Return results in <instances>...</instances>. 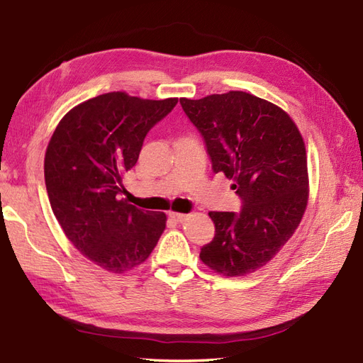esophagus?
<instances>
[{"instance_id":"1","label":"esophagus","mask_w":363,"mask_h":363,"mask_svg":"<svg viewBox=\"0 0 363 363\" xmlns=\"http://www.w3.org/2000/svg\"><path fill=\"white\" fill-rule=\"evenodd\" d=\"M169 217L172 218V220H175V222H179V223H182V222H184V220H188V214H180V212H169Z\"/></svg>"}]
</instances>
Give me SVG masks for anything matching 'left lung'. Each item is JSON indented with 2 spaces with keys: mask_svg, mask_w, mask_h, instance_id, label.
Segmentation results:
<instances>
[{
  "mask_svg": "<svg viewBox=\"0 0 363 363\" xmlns=\"http://www.w3.org/2000/svg\"><path fill=\"white\" fill-rule=\"evenodd\" d=\"M180 104L205 140L212 169L233 180L242 200L238 212H209L216 235L200 259L223 276H246L280 251L303 217V138L284 109L242 91L180 99Z\"/></svg>",
  "mask_w": 363,
  "mask_h": 363,
  "instance_id": "obj_1",
  "label": "left lung"
}]
</instances>
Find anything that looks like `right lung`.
<instances>
[{
  "instance_id": "right-lung-1",
  "label": "right lung",
  "mask_w": 363,
  "mask_h": 363,
  "mask_svg": "<svg viewBox=\"0 0 363 363\" xmlns=\"http://www.w3.org/2000/svg\"><path fill=\"white\" fill-rule=\"evenodd\" d=\"M177 101L103 94L70 109L49 141L44 180L52 211L75 248L106 271L137 268L164 231V212L121 199V179L135 166L147 132Z\"/></svg>"
}]
</instances>
